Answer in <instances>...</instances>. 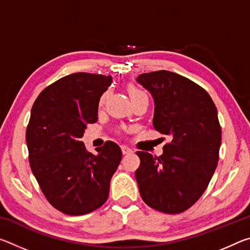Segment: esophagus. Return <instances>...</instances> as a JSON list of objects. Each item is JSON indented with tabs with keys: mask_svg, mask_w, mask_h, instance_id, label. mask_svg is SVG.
<instances>
[{
	"mask_svg": "<svg viewBox=\"0 0 250 250\" xmlns=\"http://www.w3.org/2000/svg\"><path fill=\"white\" fill-rule=\"evenodd\" d=\"M121 150H122V153H124V154H129V153H132V152H133L132 149H130V147L126 146H122Z\"/></svg>",
	"mask_w": 250,
	"mask_h": 250,
	"instance_id": "1",
	"label": "esophagus"
}]
</instances>
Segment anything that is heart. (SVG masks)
I'll return each instance as SVG.
<instances>
[{"instance_id": "heart-1", "label": "heart", "mask_w": 250, "mask_h": 250, "mask_svg": "<svg viewBox=\"0 0 250 250\" xmlns=\"http://www.w3.org/2000/svg\"><path fill=\"white\" fill-rule=\"evenodd\" d=\"M128 92H129V95H130L131 100L137 99V98H139V97H141V96H146L145 91H142L141 89H139V88L134 87V86H130V87L128 88ZM105 97H107V94H104V95H103V97H101L100 101H99L100 104H104Z\"/></svg>"}]
</instances>
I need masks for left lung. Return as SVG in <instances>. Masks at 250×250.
Segmentation results:
<instances>
[{
    "label": "left lung",
    "mask_w": 250,
    "mask_h": 250,
    "mask_svg": "<svg viewBox=\"0 0 250 250\" xmlns=\"http://www.w3.org/2000/svg\"><path fill=\"white\" fill-rule=\"evenodd\" d=\"M137 82L154 99V129L171 138L162 155L137 152L139 191L152 208L180 214L198 201L216 170L222 142L217 109L204 88L172 71L141 74Z\"/></svg>",
    "instance_id": "8db88e82"
}]
</instances>
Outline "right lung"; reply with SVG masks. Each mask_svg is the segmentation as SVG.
<instances>
[{"instance_id":"add662e5","label":"right lung","mask_w":250,"mask_h":250,"mask_svg":"<svg viewBox=\"0 0 250 250\" xmlns=\"http://www.w3.org/2000/svg\"><path fill=\"white\" fill-rule=\"evenodd\" d=\"M111 76L75 73L49 84L34 103L26 129L28 160L42 192L67 215L88 214L104 204L120 164V146L107 141L98 155L86 150L88 124L98 120L100 97Z\"/></svg>"}]
</instances>
